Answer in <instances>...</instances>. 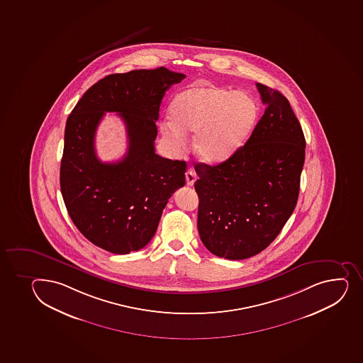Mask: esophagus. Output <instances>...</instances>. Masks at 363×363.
Listing matches in <instances>:
<instances>
[{
	"instance_id": "esophagus-1",
	"label": "esophagus",
	"mask_w": 363,
	"mask_h": 363,
	"mask_svg": "<svg viewBox=\"0 0 363 363\" xmlns=\"http://www.w3.org/2000/svg\"><path fill=\"white\" fill-rule=\"evenodd\" d=\"M186 181H187L188 186H193L195 181H196V172H195L193 169H189V170L186 172Z\"/></svg>"
}]
</instances>
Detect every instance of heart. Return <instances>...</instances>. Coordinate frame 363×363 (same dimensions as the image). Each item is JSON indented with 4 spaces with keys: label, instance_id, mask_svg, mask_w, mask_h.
<instances>
[{
    "label": "heart",
    "instance_id": "b5f03b06",
    "mask_svg": "<svg viewBox=\"0 0 363 363\" xmlns=\"http://www.w3.org/2000/svg\"><path fill=\"white\" fill-rule=\"evenodd\" d=\"M172 120L161 123L165 138L177 149L186 133H196L194 150L211 164L232 157L250 137L257 123V104L249 94L199 84L184 90L170 106Z\"/></svg>",
    "mask_w": 363,
    "mask_h": 363
}]
</instances>
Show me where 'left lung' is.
Instances as JSON below:
<instances>
[{
	"instance_id": "left-lung-1",
	"label": "left lung",
	"mask_w": 363,
	"mask_h": 363,
	"mask_svg": "<svg viewBox=\"0 0 363 363\" xmlns=\"http://www.w3.org/2000/svg\"><path fill=\"white\" fill-rule=\"evenodd\" d=\"M264 114L245 145L218 165L198 163V230L212 254L244 259L264 250L296 208L305 137L289 101L257 83Z\"/></svg>"
}]
</instances>
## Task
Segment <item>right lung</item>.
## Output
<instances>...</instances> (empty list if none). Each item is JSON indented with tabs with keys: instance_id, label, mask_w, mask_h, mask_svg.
Returning <instances> with one entry per match:
<instances>
[{
	"instance_id": "right-lung-1",
	"label": "right lung",
	"mask_w": 363,
	"mask_h": 363,
	"mask_svg": "<svg viewBox=\"0 0 363 363\" xmlns=\"http://www.w3.org/2000/svg\"><path fill=\"white\" fill-rule=\"evenodd\" d=\"M184 79L164 67L106 76L67 118L60 191L76 228L96 247L118 255L143 249L169 199L186 184V162L155 152L162 99ZM105 111L119 112L128 132V152L116 164H104L94 151Z\"/></svg>"
}]
</instances>
